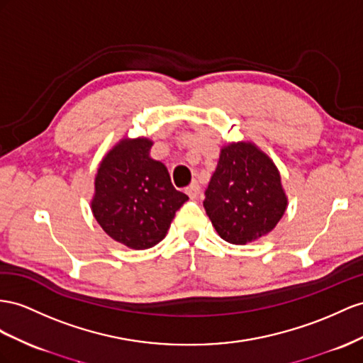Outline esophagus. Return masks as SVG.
<instances>
[{"mask_svg": "<svg viewBox=\"0 0 363 363\" xmlns=\"http://www.w3.org/2000/svg\"><path fill=\"white\" fill-rule=\"evenodd\" d=\"M185 193H187L191 199H196V198L199 196V193H201L199 184H198V182H191V184L189 185V187L185 189Z\"/></svg>", "mask_w": 363, "mask_h": 363, "instance_id": "obj_1", "label": "esophagus"}]
</instances>
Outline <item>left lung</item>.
<instances>
[{
  "label": "left lung",
  "mask_w": 363,
  "mask_h": 363,
  "mask_svg": "<svg viewBox=\"0 0 363 363\" xmlns=\"http://www.w3.org/2000/svg\"><path fill=\"white\" fill-rule=\"evenodd\" d=\"M203 208L222 239L245 245L270 233L284 216L286 196L281 174L255 144H228L220 150Z\"/></svg>",
  "instance_id": "1"
}]
</instances>
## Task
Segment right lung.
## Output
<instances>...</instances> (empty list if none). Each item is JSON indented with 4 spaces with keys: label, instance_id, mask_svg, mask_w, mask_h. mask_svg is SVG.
I'll return each instance as SVG.
<instances>
[{
    "label": "right lung",
    "instance_id": "obj_1",
    "mask_svg": "<svg viewBox=\"0 0 363 363\" xmlns=\"http://www.w3.org/2000/svg\"><path fill=\"white\" fill-rule=\"evenodd\" d=\"M152 145L147 138H124L104 156L95 178L93 216L111 239L133 250L161 242L189 199L173 187L167 167L152 160Z\"/></svg>",
    "mask_w": 363,
    "mask_h": 363
}]
</instances>
